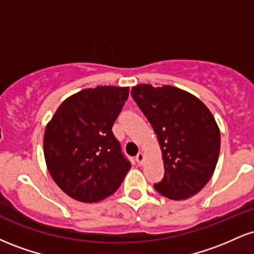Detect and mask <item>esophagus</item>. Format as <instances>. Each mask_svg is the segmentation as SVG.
Masks as SVG:
<instances>
[{
    "label": "esophagus",
    "mask_w": 254,
    "mask_h": 254,
    "mask_svg": "<svg viewBox=\"0 0 254 254\" xmlns=\"http://www.w3.org/2000/svg\"><path fill=\"white\" fill-rule=\"evenodd\" d=\"M136 161L138 165H142L144 162V154L143 153H138L136 155Z\"/></svg>",
    "instance_id": "1"
}]
</instances>
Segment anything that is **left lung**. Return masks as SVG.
I'll list each match as a JSON object with an SVG mask.
<instances>
[{"mask_svg":"<svg viewBox=\"0 0 254 254\" xmlns=\"http://www.w3.org/2000/svg\"><path fill=\"white\" fill-rule=\"evenodd\" d=\"M131 95L156 133L165 166L154 185L170 199H188L211 179L220 155L221 135L210 110L177 87L138 84Z\"/></svg>","mask_w":254,"mask_h":254,"instance_id":"8db88e82","label":"left lung"}]
</instances>
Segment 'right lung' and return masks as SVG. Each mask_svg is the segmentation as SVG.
I'll use <instances>...</instances> for the list:
<instances>
[{"label": "right lung", "instance_id": "1", "mask_svg": "<svg viewBox=\"0 0 254 254\" xmlns=\"http://www.w3.org/2000/svg\"><path fill=\"white\" fill-rule=\"evenodd\" d=\"M129 87L98 86L66 98L44 133V156L58 188L78 202L97 203L121 186L131 164L112 127Z\"/></svg>", "mask_w": 254, "mask_h": 254}]
</instances>
